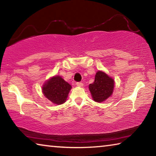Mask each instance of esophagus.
Masks as SVG:
<instances>
[{
  "instance_id": "1",
  "label": "esophagus",
  "mask_w": 156,
  "mask_h": 156,
  "mask_svg": "<svg viewBox=\"0 0 156 156\" xmlns=\"http://www.w3.org/2000/svg\"><path fill=\"white\" fill-rule=\"evenodd\" d=\"M76 85L78 87H83V83H80V82H78V83H76Z\"/></svg>"
}]
</instances>
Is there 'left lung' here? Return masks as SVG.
<instances>
[{
    "instance_id": "8db88e82",
    "label": "left lung",
    "mask_w": 156,
    "mask_h": 156,
    "mask_svg": "<svg viewBox=\"0 0 156 156\" xmlns=\"http://www.w3.org/2000/svg\"><path fill=\"white\" fill-rule=\"evenodd\" d=\"M114 80L106 73L98 71L95 76V80L89 86L94 101L101 102L107 99L113 93Z\"/></svg>"
}]
</instances>
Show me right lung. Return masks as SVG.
I'll use <instances>...</instances> for the list:
<instances>
[{"label":"right lung","mask_w":156,"mask_h":156,"mask_svg":"<svg viewBox=\"0 0 156 156\" xmlns=\"http://www.w3.org/2000/svg\"><path fill=\"white\" fill-rule=\"evenodd\" d=\"M72 86L60 76H54L43 85V92L50 101L55 104L64 103L67 100Z\"/></svg>","instance_id":"1"}]
</instances>
